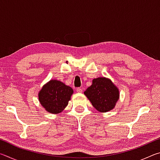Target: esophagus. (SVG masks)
<instances>
[{
  "label": "esophagus",
  "instance_id": "esophagus-1",
  "mask_svg": "<svg viewBox=\"0 0 160 160\" xmlns=\"http://www.w3.org/2000/svg\"><path fill=\"white\" fill-rule=\"evenodd\" d=\"M76 91L80 93V92H82V89L80 88H78L76 89Z\"/></svg>",
  "mask_w": 160,
  "mask_h": 160
}]
</instances>
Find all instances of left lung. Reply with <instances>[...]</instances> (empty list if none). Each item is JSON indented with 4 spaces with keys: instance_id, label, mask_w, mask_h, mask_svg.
Segmentation results:
<instances>
[{
    "instance_id": "obj_1",
    "label": "left lung",
    "mask_w": 160,
    "mask_h": 160,
    "mask_svg": "<svg viewBox=\"0 0 160 160\" xmlns=\"http://www.w3.org/2000/svg\"><path fill=\"white\" fill-rule=\"evenodd\" d=\"M92 106L100 112H107L115 107L119 97L117 88L112 81L105 78L92 80V85L84 92Z\"/></svg>"
}]
</instances>
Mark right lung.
<instances>
[{
  "label": "right lung",
  "instance_id": "obj_1",
  "mask_svg": "<svg viewBox=\"0 0 160 160\" xmlns=\"http://www.w3.org/2000/svg\"><path fill=\"white\" fill-rule=\"evenodd\" d=\"M72 89L58 80H51L43 87L39 99L45 109L51 113H58L68 105Z\"/></svg>",
  "mask_w": 160,
  "mask_h": 160
}]
</instances>
